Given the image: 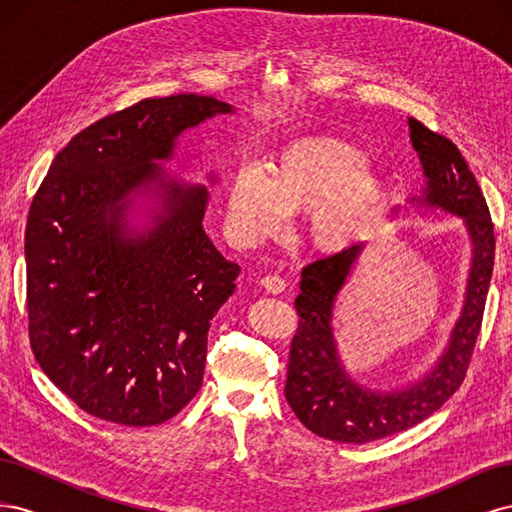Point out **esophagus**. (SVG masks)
<instances>
[{"label":"esophagus","instance_id":"esophagus-1","mask_svg":"<svg viewBox=\"0 0 512 512\" xmlns=\"http://www.w3.org/2000/svg\"><path fill=\"white\" fill-rule=\"evenodd\" d=\"M262 286H265L269 292H284V290H286V286H288V282L284 280L282 275L269 273V275L262 277Z\"/></svg>","mask_w":512,"mask_h":512}]
</instances>
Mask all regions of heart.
I'll list each match as a JSON object with an SVG mask.
<instances>
[{
  "instance_id": "obj_1",
  "label": "heart",
  "mask_w": 512,
  "mask_h": 512,
  "mask_svg": "<svg viewBox=\"0 0 512 512\" xmlns=\"http://www.w3.org/2000/svg\"><path fill=\"white\" fill-rule=\"evenodd\" d=\"M271 170L243 166L230 181L226 222L252 245L282 232L286 215L303 213L305 237L335 254L361 237L386 194V181L367 166L365 151L339 136H303L277 149Z\"/></svg>"
}]
</instances>
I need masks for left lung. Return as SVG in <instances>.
Here are the masks:
<instances>
[{
    "mask_svg": "<svg viewBox=\"0 0 512 512\" xmlns=\"http://www.w3.org/2000/svg\"><path fill=\"white\" fill-rule=\"evenodd\" d=\"M410 136L427 177L423 203L461 215L470 230L474 254L466 305L448 350L429 376L404 391L371 393L354 384L339 365L331 333L333 301L365 243H354L303 269L301 292L294 299L299 327L290 344L284 393L299 421L316 436L333 442L365 444L389 438L440 410L466 380L483 324L495 258L487 200L451 138L429 130L414 117H410Z\"/></svg>",
    "mask_w": 512,
    "mask_h": 512,
    "instance_id": "8db88e82",
    "label": "left lung"
}]
</instances>
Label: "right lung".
<instances>
[{
  "instance_id": "obj_1",
  "label": "right lung",
  "mask_w": 512,
  "mask_h": 512,
  "mask_svg": "<svg viewBox=\"0 0 512 512\" xmlns=\"http://www.w3.org/2000/svg\"><path fill=\"white\" fill-rule=\"evenodd\" d=\"M230 111L179 94L106 115L57 153L29 207V344L57 389L102 421L160 425L203 384L207 331L241 271L205 235L207 190L168 185L145 237L123 235L121 211L185 128Z\"/></svg>"
}]
</instances>
